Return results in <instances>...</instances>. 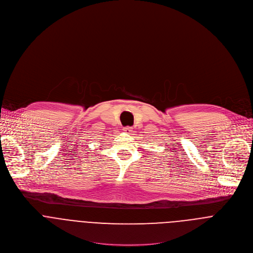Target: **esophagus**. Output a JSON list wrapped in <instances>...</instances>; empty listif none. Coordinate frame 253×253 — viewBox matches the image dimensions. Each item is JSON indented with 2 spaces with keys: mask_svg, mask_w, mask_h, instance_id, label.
<instances>
[{
  "mask_svg": "<svg viewBox=\"0 0 253 253\" xmlns=\"http://www.w3.org/2000/svg\"><path fill=\"white\" fill-rule=\"evenodd\" d=\"M124 130H125L126 132H127V133H130V132H132L133 128H132L131 126H126V127H124Z\"/></svg>",
  "mask_w": 253,
  "mask_h": 253,
  "instance_id": "1",
  "label": "esophagus"
}]
</instances>
